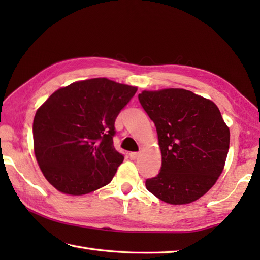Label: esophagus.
I'll return each mask as SVG.
<instances>
[{"label": "esophagus", "instance_id": "obj_1", "mask_svg": "<svg viewBox=\"0 0 260 260\" xmlns=\"http://www.w3.org/2000/svg\"><path fill=\"white\" fill-rule=\"evenodd\" d=\"M129 156H131L132 159H136L137 157L140 156V153L139 152H132V153H129Z\"/></svg>", "mask_w": 260, "mask_h": 260}]
</instances>
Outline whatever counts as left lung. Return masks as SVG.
<instances>
[{
  "instance_id": "obj_1",
  "label": "left lung",
  "mask_w": 260,
  "mask_h": 260,
  "mask_svg": "<svg viewBox=\"0 0 260 260\" xmlns=\"http://www.w3.org/2000/svg\"><path fill=\"white\" fill-rule=\"evenodd\" d=\"M140 103L154 121L162 168L145 182L170 204H187L211 189L228 155L230 132L212 101L181 88L143 90Z\"/></svg>"
}]
</instances>
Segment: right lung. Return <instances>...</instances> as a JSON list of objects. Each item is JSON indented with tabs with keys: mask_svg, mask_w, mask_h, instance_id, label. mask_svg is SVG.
Segmentation results:
<instances>
[{
	"mask_svg": "<svg viewBox=\"0 0 260 260\" xmlns=\"http://www.w3.org/2000/svg\"><path fill=\"white\" fill-rule=\"evenodd\" d=\"M137 87L107 78L59 88L38 108L33 148L41 172L58 191L82 196L108 184L123 163L115 150V119Z\"/></svg>",
	"mask_w": 260,
	"mask_h": 260,
	"instance_id": "1",
	"label": "right lung"
}]
</instances>
